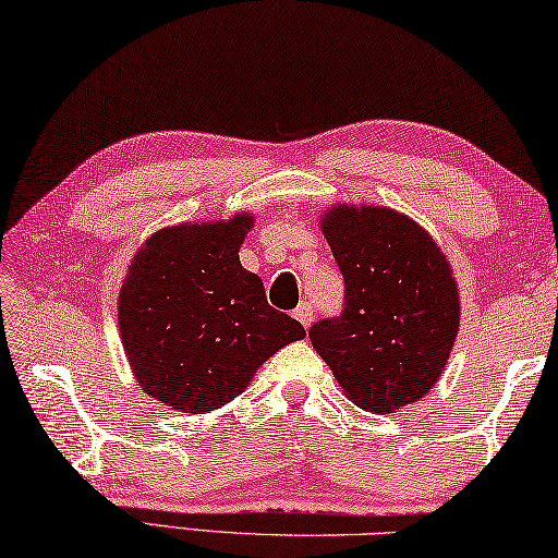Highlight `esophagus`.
<instances>
[{
    "label": "esophagus",
    "mask_w": 558,
    "mask_h": 558,
    "mask_svg": "<svg viewBox=\"0 0 558 558\" xmlns=\"http://www.w3.org/2000/svg\"><path fill=\"white\" fill-rule=\"evenodd\" d=\"M294 318H296V322L304 324V328L312 326V322H314L312 304H308V301H301V304L294 308Z\"/></svg>",
    "instance_id": "34e87169"
}]
</instances>
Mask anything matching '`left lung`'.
<instances>
[{"label": "left lung", "mask_w": 558, "mask_h": 558, "mask_svg": "<svg viewBox=\"0 0 558 558\" xmlns=\"http://www.w3.org/2000/svg\"><path fill=\"white\" fill-rule=\"evenodd\" d=\"M322 230L345 299L308 339L355 405L396 413L435 386L458 339L450 264L423 227L388 207L336 205Z\"/></svg>", "instance_id": "8db88e82"}]
</instances>
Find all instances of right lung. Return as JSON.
Masks as SVG:
<instances>
[{"mask_svg": "<svg viewBox=\"0 0 558 558\" xmlns=\"http://www.w3.org/2000/svg\"><path fill=\"white\" fill-rule=\"evenodd\" d=\"M252 215L155 232L135 254L118 296V328L138 386L178 413L217 410L250 386L287 343L296 318L267 304L240 264Z\"/></svg>", "mask_w": 558, "mask_h": 558, "instance_id": "right-lung-1", "label": "right lung"}]
</instances>
